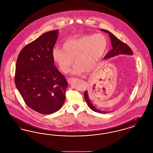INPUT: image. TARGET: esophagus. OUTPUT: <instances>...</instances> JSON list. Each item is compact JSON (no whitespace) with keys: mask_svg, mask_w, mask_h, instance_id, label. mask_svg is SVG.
<instances>
[{"mask_svg":"<svg viewBox=\"0 0 153 153\" xmlns=\"http://www.w3.org/2000/svg\"><path fill=\"white\" fill-rule=\"evenodd\" d=\"M73 79H74V78H68V79H67V81H68L69 82H70L72 81Z\"/></svg>","mask_w":153,"mask_h":153,"instance_id":"obj_1","label":"esophagus"}]
</instances>
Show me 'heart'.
<instances>
[{
  "label": "heart",
  "mask_w": 153,
  "mask_h": 153,
  "mask_svg": "<svg viewBox=\"0 0 153 153\" xmlns=\"http://www.w3.org/2000/svg\"><path fill=\"white\" fill-rule=\"evenodd\" d=\"M107 48V41L102 34L71 38L62 44V49L55 48L52 57L59 70L68 73L75 64L72 73L82 76L86 71H95Z\"/></svg>",
  "instance_id": "b5f03b06"
}]
</instances>
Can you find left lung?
I'll use <instances>...</instances> for the list:
<instances>
[{
	"label": "left lung",
	"mask_w": 153,
	"mask_h": 153,
	"mask_svg": "<svg viewBox=\"0 0 153 153\" xmlns=\"http://www.w3.org/2000/svg\"><path fill=\"white\" fill-rule=\"evenodd\" d=\"M102 31H103L109 34L112 46V49L109 51V52L106 54V56L104 57V59H107V58H111L114 56H116L119 54H127V55H132L133 52L131 51L130 48L127 45L124 43L122 41L119 39L117 37L115 36L112 33H111L110 31L100 29ZM84 98L85 100L87 102L88 106L89 108L94 111L100 113V114H105L108 113V112L105 111H101L100 109H97L95 106L92 104V102L90 101L89 96H88V93L87 91H85L84 92Z\"/></svg>",
	"instance_id": "obj_1"
}]
</instances>
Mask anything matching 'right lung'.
<instances>
[{
    "instance_id": "add662e5",
    "label": "right lung",
    "mask_w": 153,
    "mask_h": 153,
    "mask_svg": "<svg viewBox=\"0 0 153 153\" xmlns=\"http://www.w3.org/2000/svg\"><path fill=\"white\" fill-rule=\"evenodd\" d=\"M58 34V30L46 32L27 45L16 63V87L27 105L44 115L57 112L65 100L68 82L52 57Z\"/></svg>"
}]
</instances>
